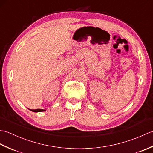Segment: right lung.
<instances>
[{
  "instance_id": "1",
  "label": "right lung",
  "mask_w": 153,
  "mask_h": 153,
  "mask_svg": "<svg viewBox=\"0 0 153 153\" xmlns=\"http://www.w3.org/2000/svg\"><path fill=\"white\" fill-rule=\"evenodd\" d=\"M31 110V111H33V112H35L45 111V110H43V109H37V110Z\"/></svg>"
}]
</instances>
